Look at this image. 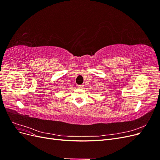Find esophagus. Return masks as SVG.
I'll use <instances>...</instances> for the list:
<instances>
[{
  "mask_svg": "<svg viewBox=\"0 0 160 160\" xmlns=\"http://www.w3.org/2000/svg\"><path fill=\"white\" fill-rule=\"evenodd\" d=\"M78 88H80V89H83L84 88V85H79Z\"/></svg>",
  "mask_w": 160,
  "mask_h": 160,
  "instance_id": "1",
  "label": "esophagus"
}]
</instances>
